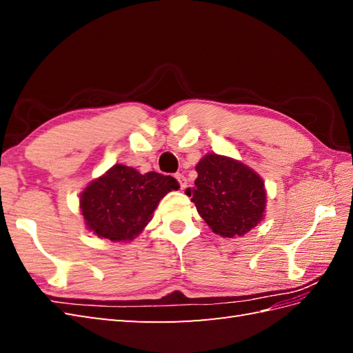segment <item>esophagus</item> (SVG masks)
Returning a JSON list of instances; mask_svg holds the SVG:
<instances>
[{
  "instance_id": "1",
  "label": "esophagus",
  "mask_w": 353,
  "mask_h": 353,
  "mask_svg": "<svg viewBox=\"0 0 353 353\" xmlns=\"http://www.w3.org/2000/svg\"><path fill=\"white\" fill-rule=\"evenodd\" d=\"M176 177V181L179 182V185H181V190H185L186 188V179H185V176L183 174H181V172H177V174L174 176Z\"/></svg>"
}]
</instances>
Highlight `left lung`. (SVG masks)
I'll use <instances>...</instances> for the list:
<instances>
[{
    "label": "left lung",
    "mask_w": 353,
    "mask_h": 353,
    "mask_svg": "<svg viewBox=\"0 0 353 353\" xmlns=\"http://www.w3.org/2000/svg\"><path fill=\"white\" fill-rule=\"evenodd\" d=\"M196 170L199 177L185 192L215 234L243 236L262 220L267 196L253 170L215 153L206 154Z\"/></svg>",
    "instance_id": "1"
}]
</instances>
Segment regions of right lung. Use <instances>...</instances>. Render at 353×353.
<instances>
[{
	"instance_id": "obj_1",
	"label": "right lung",
	"mask_w": 353,
	"mask_h": 353,
	"mask_svg": "<svg viewBox=\"0 0 353 353\" xmlns=\"http://www.w3.org/2000/svg\"><path fill=\"white\" fill-rule=\"evenodd\" d=\"M177 188L174 177L154 171L141 174L118 163L81 192V214L95 235L130 241L152 220L165 194Z\"/></svg>"
}]
</instances>
